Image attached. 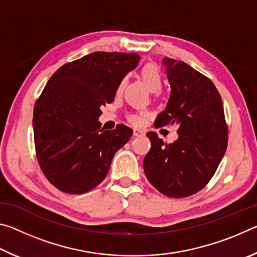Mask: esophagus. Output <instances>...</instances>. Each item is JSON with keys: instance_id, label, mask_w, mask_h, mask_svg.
Here are the masks:
<instances>
[{"instance_id": "34e87169", "label": "esophagus", "mask_w": 257, "mask_h": 257, "mask_svg": "<svg viewBox=\"0 0 257 257\" xmlns=\"http://www.w3.org/2000/svg\"><path fill=\"white\" fill-rule=\"evenodd\" d=\"M144 135H145V133L143 132V130H141V129H134V136L142 137V136H144Z\"/></svg>"}]
</instances>
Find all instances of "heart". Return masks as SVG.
<instances>
[{
    "instance_id": "b5f03b06",
    "label": "heart",
    "mask_w": 257,
    "mask_h": 257,
    "mask_svg": "<svg viewBox=\"0 0 257 257\" xmlns=\"http://www.w3.org/2000/svg\"><path fill=\"white\" fill-rule=\"evenodd\" d=\"M139 76H141V79L151 92H158L161 86H162V73L153 63L145 64L144 67H142L141 71H139ZM121 86L122 85H120V88ZM145 118V113H137V114H133L130 116V121L135 124H142L144 122Z\"/></svg>"
}]
</instances>
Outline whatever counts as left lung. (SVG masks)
I'll list each match as a JSON object with an SVG mask.
<instances>
[{
    "mask_svg": "<svg viewBox=\"0 0 257 257\" xmlns=\"http://www.w3.org/2000/svg\"><path fill=\"white\" fill-rule=\"evenodd\" d=\"M171 93L155 127L178 125V139L164 145L147 133L151 150L143 161L147 179L169 197L190 196L206 186L228 145L221 96L213 82L188 64L164 58Z\"/></svg>",
    "mask_w": 257,
    "mask_h": 257,
    "instance_id": "1",
    "label": "left lung"
}]
</instances>
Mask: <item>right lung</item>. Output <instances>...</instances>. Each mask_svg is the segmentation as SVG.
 I'll use <instances>...</instances> for the list:
<instances>
[{"label": "right lung", "mask_w": 257, "mask_h": 257, "mask_svg": "<svg viewBox=\"0 0 257 257\" xmlns=\"http://www.w3.org/2000/svg\"><path fill=\"white\" fill-rule=\"evenodd\" d=\"M139 60L136 53L93 52L47 81L34 108L35 147L43 173L61 191L84 194L101 184L116 151L132 137L124 124L101 129L98 118Z\"/></svg>", "instance_id": "1"}]
</instances>
